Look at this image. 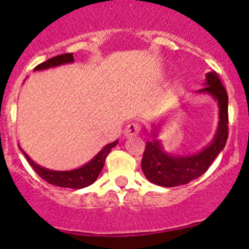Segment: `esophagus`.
I'll list each match as a JSON object with an SVG mask.
<instances>
[{"instance_id":"obj_1","label":"esophagus","mask_w":249,"mask_h":249,"mask_svg":"<svg viewBox=\"0 0 249 249\" xmlns=\"http://www.w3.org/2000/svg\"><path fill=\"white\" fill-rule=\"evenodd\" d=\"M139 132H141V125L138 123H131L125 129L124 135L126 138H132L135 136H138Z\"/></svg>"}]
</instances>
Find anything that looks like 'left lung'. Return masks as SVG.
<instances>
[{
	"instance_id": "1",
	"label": "left lung",
	"mask_w": 249,
	"mask_h": 249,
	"mask_svg": "<svg viewBox=\"0 0 249 249\" xmlns=\"http://www.w3.org/2000/svg\"><path fill=\"white\" fill-rule=\"evenodd\" d=\"M197 93L212 95L217 102L218 124L214 138L196 154L171 155L157 139L160 129L157 125L152 131V141L146 142L142 158V170L151 183L166 188L187 184L206 173L225 147L228 138V94L215 71L207 73L204 87L198 89Z\"/></svg>"
}]
</instances>
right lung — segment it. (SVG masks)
<instances>
[{
    "label": "right lung",
    "instance_id": "right-lung-1",
    "mask_svg": "<svg viewBox=\"0 0 249 249\" xmlns=\"http://www.w3.org/2000/svg\"><path fill=\"white\" fill-rule=\"evenodd\" d=\"M74 61L73 58V53H66L61 54V55L54 56V58L48 59L47 61L42 62V64L37 65L34 68V71H43L48 70V68L60 66V65L65 64H72ZM118 144V141H114L113 143L107 144L98 152L97 155L89 160V163L80 166L78 169H73V170H66V171H59V170H51V169L43 168L34 162L26 152L21 149L23 152L24 157L27 158L28 163L35 170L42 179L46 182L51 183V184L56 185V187L62 188H71V189H81V188L89 187L92 183L95 182V179L99 176L100 171H102L104 164H105V160L107 155L111 152L112 147H114Z\"/></svg>",
    "mask_w": 249,
    "mask_h": 249
}]
</instances>
